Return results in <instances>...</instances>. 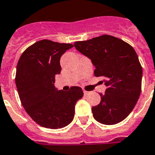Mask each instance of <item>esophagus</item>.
I'll use <instances>...</instances> for the list:
<instances>
[{"label": "esophagus", "mask_w": 155, "mask_h": 155, "mask_svg": "<svg viewBox=\"0 0 155 155\" xmlns=\"http://www.w3.org/2000/svg\"><path fill=\"white\" fill-rule=\"evenodd\" d=\"M91 93V91H85V90H84V94L85 95H88V94H90Z\"/></svg>", "instance_id": "esophagus-1"}]
</instances>
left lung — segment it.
<instances>
[{"mask_svg": "<svg viewBox=\"0 0 155 155\" xmlns=\"http://www.w3.org/2000/svg\"><path fill=\"white\" fill-rule=\"evenodd\" d=\"M74 46L91 60L95 76L104 78L105 94H100L101 101L91 109L95 119L105 125L122 122L134 109L141 93L143 69L134 49L109 35L76 41Z\"/></svg>", "mask_w": 155, "mask_h": 155, "instance_id": "left-lung-1", "label": "left lung"}]
</instances>
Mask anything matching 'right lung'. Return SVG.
Segmentation results:
<instances>
[{"label": "right lung", "instance_id": "obj_1", "mask_svg": "<svg viewBox=\"0 0 155 155\" xmlns=\"http://www.w3.org/2000/svg\"><path fill=\"white\" fill-rule=\"evenodd\" d=\"M71 44L49 40L29 46L19 59L16 85L22 106L34 121L50 129L64 127L73 120L75 105L84 95L80 87L68 91H58L55 76L60 73V57L71 48Z\"/></svg>", "mask_w": 155, "mask_h": 155}]
</instances>
